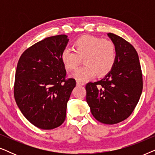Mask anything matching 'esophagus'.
Instances as JSON below:
<instances>
[{"instance_id": "obj_1", "label": "esophagus", "mask_w": 155, "mask_h": 155, "mask_svg": "<svg viewBox=\"0 0 155 155\" xmlns=\"http://www.w3.org/2000/svg\"><path fill=\"white\" fill-rule=\"evenodd\" d=\"M76 84H77V85L78 86H82V85H84V82H80V81H77V82H76Z\"/></svg>"}]
</instances>
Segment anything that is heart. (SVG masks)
Wrapping results in <instances>:
<instances>
[{"mask_svg":"<svg viewBox=\"0 0 155 155\" xmlns=\"http://www.w3.org/2000/svg\"><path fill=\"white\" fill-rule=\"evenodd\" d=\"M73 51L65 48L61 53V61L68 71L76 69L82 59L83 67L78 69L72 77L84 82L95 75L101 78L110 73L116 61V48L111 40L94 36H83L73 44Z\"/></svg>","mask_w":155,"mask_h":155,"instance_id":"1","label":"heart"}]
</instances>
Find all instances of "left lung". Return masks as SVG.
<instances>
[{
    "label": "left lung",
    "instance_id": "left-lung-1",
    "mask_svg": "<svg viewBox=\"0 0 155 155\" xmlns=\"http://www.w3.org/2000/svg\"><path fill=\"white\" fill-rule=\"evenodd\" d=\"M116 48V61L103 79L86 84V100L93 116L104 124H116L130 116L143 91L138 54L119 36L108 33Z\"/></svg>",
    "mask_w": 155,
    "mask_h": 155
}]
</instances>
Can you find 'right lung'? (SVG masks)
Returning a JSON list of instances; mask_svg holds the SVG:
<instances>
[{
	"mask_svg": "<svg viewBox=\"0 0 155 155\" xmlns=\"http://www.w3.org/2000/svg\"><path fill=\"white\" fill-rule=\"evenodd\" d=\"M67 37L53 36L35 44L23 52L17 65V105L31 124L44 130L56 128L64 122L67 103L76 85L75 79H66L61 61Z\"/></svg>",
	"mask_w": 155,
	"mask_h": 155,
	"instance_id": "add662e5",
	"label": "right lung"
}]
</instances>
